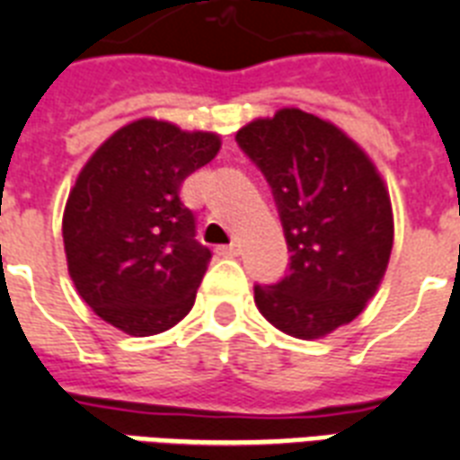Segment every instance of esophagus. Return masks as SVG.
Segmentation results:
<instances>
[{
    "label": "esophagus",
    "mask_w": 460,
    "mask_h": 460,
    "mask_svg": "<svg viewBox=\"0 0 460 460\" xmlns=\"http://www.w3.org/2000/svg\"><path fill=\"white\" fill-rule=\"evenodd\" d=\"M217 255H222V258H234V255H238V245L236 243L219 245V248H217Z\"/></svg>",
    "instance_id": "34e87169"
}]
</instances>
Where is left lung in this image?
Instances as JSON below:
<instances>
[{
	"instance_id": "obj_1",
	"label": "left lung",
	"mask_w": 460,
	"mask_h": 460,
	"mask_svg": "<svg viewBox=\"0 0 460 460\" xmlns=\"http://www.w3.org/2000/svg\"><path fill=\"white\" fill-rule=\"evenodd\" d=\"M265 173L291 262L255 305L296 339H320L363 313L377 294L394 245L392 200L372 159L324 119L279 110L236 133Z\"/></svg>"
}]
</instances>
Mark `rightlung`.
Wrapping results in <instances>:
<instances>
[{
  "label": "right lung",
  "mask_w": 460,
  "mask_h": 460,
  "mask_svg": "<svg viewBox=\"0 0 460 460\" xmlns=\"http://www.w3.org/2000/svg\"><path fill=\"white\" fill-rule=\"evenodd\" d=\"M219 147L217 133L138 119L78 173L61 224L68 274L95 314L126 334H159L190 313L212 252L195 241L179 193Z\"/></svg>",
  "instance_id": "add662e5"
}]
</instances>
